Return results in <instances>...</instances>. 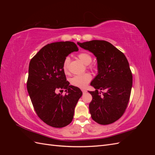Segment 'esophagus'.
Returning <instances> with one entry per match:
<instances>
[{
  "instance_id": "1",
  "label": "esophagus",
  "mask_w": 155,
  "mask_h": 155,
  "mask_svg": "<svg viewBox=\"0 0 155 155\" xmlns=\"http://www.w3.org/2000/svg\"><path fill=\"white\" fill-rule=\"evenodd\" d=\"M82 92L83 94H85L87 92V91L86 90H82Z\"/></svg>"
}]
</instances>
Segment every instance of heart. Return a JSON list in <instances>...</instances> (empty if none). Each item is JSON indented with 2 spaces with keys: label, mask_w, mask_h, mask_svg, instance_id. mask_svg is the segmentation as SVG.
Instances as JSON below:
<instances>
[{
  "label": "heart",
  "mask_w": 155,
  "mask_h": 155,
  "mask_svg": "<svg viewBox=\"0 0 155 155\" xmlns=\"http://www.w3.org/2000/svg\"><path fill=\"white\" fill-rule=\"evenodd\" d=\"M78 58L81 61L85 64H90L92 61V57L86 52H81L78 54ZM70 62L69 57L65 58L63 63V70L65 74L68 73V64ZM92 79L91 75L88 73H85L81 75H76L70 79V84L72 85L81 88L86 87L88 83L91 81Z\"/></svg>",
  "instance_id": "1"
}]
</instances>
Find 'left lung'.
<instances>
[{
    "label": "left lung",
    "instance_id": "left-lung-1",
    "mask_svg": "<svg viewBox=\"0 0 155 155\" xmlns=\"http://www.w3.org/2000/svg\"><path fill=\"white\" fill-rule=\"evenodd\" d=\"M81 48L96 56L97 75L91 83L95 91L89 111L93 120L101 125L114 123L124 113L129 101L133 75L125 55L106 41L92 40L79 43ZM98 90H105L101 95Z\"/></svg>",
    "mask_w": 155,
    "mask_h": 155
}]
</instances>
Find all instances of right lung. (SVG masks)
<instances>
[{
    "label": "right lung",
    "instance_id": "right-lung-1",
    "mask_svg": "<svg viewBox=\"0 0 155 155\" xmlns=\"http://www.w3.org/2000/svg\"><path fill=\"white\" fill-rule=\"evenodd\" d=\"M78 50L73 42H55L42 48L30 62L27 90L32 105L40 119L53 127L71 123L82 96L78 87L69 85L63 70L64 58ZM58 89H65L66 94H57Z\"/></svg>",
    "mask_w": 155,
    "mask_h": 155
}]
</instances>
